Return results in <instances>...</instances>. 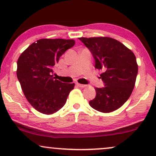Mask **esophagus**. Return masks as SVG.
I'll use <instances>...</instances> for the list:
<instances>
[{"label":"esophagus","mask_w":156,"mask_h":156,"mask_svg":"<svg viewBox=\"0 0 156 156\" xmlns=\"http://www.w3.org/2000/svg\"><path fill=\"white\" fill-rule=\"evenodd\" d=\"M76 85H77L78 87H82V88H84V87H87V85H86V84H79V83H77V84H76Z\"/></svg>","instance_id":"34e87169"}]
</instances>
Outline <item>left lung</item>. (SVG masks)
<instances>
[{"label": "left lung", "mask_w": 156, "mask_h": 156, "mask_svg": "<svg viewBox=\"0 0 156 156\" xmlns=\"http://www.w3.org/2000/svg\"><path fill=\"white\" fill-rule=\"evenodd\" d=\"M90 50L95 68L102 69V88L95 87L97 95L89 105L98 112L118 109L129 99L135 86L138 65L135 55L118 40L108 37L79 38Z\"/></svg>", "instance_id": "1"}]
</instances>
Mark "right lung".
Returning a JSON list of instances; mask_svg holds the SVG:
<instances>
[{
	"mask_svg": "<svg viewBox=\"0 0 156 156\" xmlns=\"http://www.w3.org/2000/svg\"><path fill=\"white\" fill-rule=\"evenodd\" d=\"M74 40L40 39L31 44L19 57L17 76L25 97L37 112L52 114L65 105L73 84L55 80L53 67Z\"/></svg>",
	"mask_w": 156,
	"mask_h": 156,
	"instance_id": "1",
	"label": "right lung"
}]
</instances>
